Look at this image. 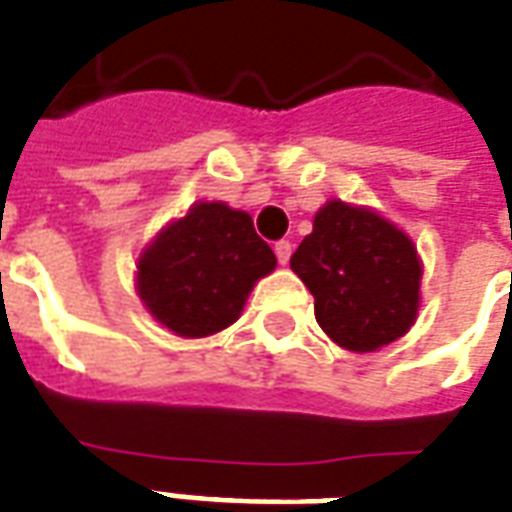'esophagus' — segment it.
<instances>
[{
  "label": "esophagus",
  "instance_id": "esophagus-1",
  "mask_svg": "<svg viewBox=\"0 0 512 512\" xmlns=\"http://www.w3.org/2000/svg\"><path fill=\"white\" fill-rule=\"evenodd\" d=\"M274 252H276V260H279L282 266H287V260H290V255H293V244H290V241H276Z\"/></svg>",
  "mask_w": 512,
  "mask_h": 512
}]
</instances>
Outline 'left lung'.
<instances>
[{
  "instance_id": "8db88e82",
  "label": "left lung",
  "mask_w": 512,
  "mask_h": 512,
  "mask_svg": "<svg viewBox=\"0 0 512 512\" xmlns=\"http://www.w3.org/2000/svg\"><path fill=\"white\" fill-rule=\"evenodd\" d=\"M290 268L314 295L320 328L344 350H380L418 317V249L372 208L328 200Z\"/></svg>"
}]
</instances>
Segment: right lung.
<instances>
[{
    "label": "right lung",
    "instance_id": "1",
    "mask_svg": "<svg viewBox=\"0 0 512 512\" xmlns=\"http://www.w3.org/2000/svg\"><path fill=\"white\" fill-rule=\"evenodd\" d=\"M276 268L246 211L195 203L138 260V295L168 331L200 339L238 320L257 279Z\"/></svg>",
    "mask_w": 512,
    "mask_h": 512
}]
</instances>
